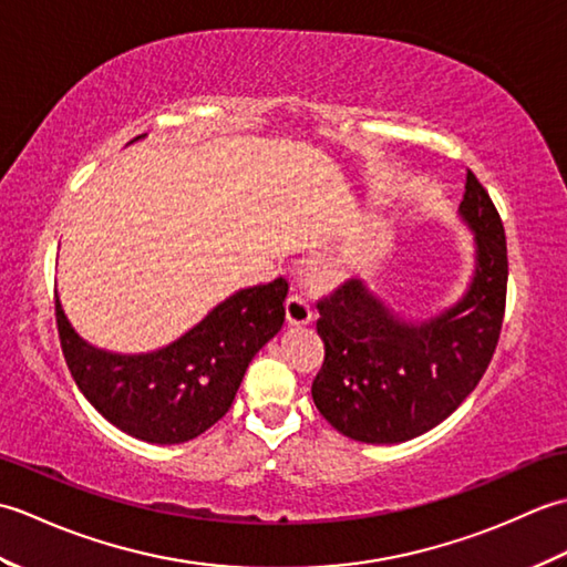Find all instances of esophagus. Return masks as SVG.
I'll use <instances>...</instances> for the list:
<instances>
[{
    "instance_id": "1",
    "label": "esophagus",
    "mask_w": 567,
    "mask_h": 567,
    "mask_svg": "<svg viewBox=\"0 0 567 567\" xmlns=\"http://www.w3.org/2000/svg\"><path fill=\"white\" fill-rule=\"evenodd\" d=\"M285 315H287V323H290V327H307V323L315 319V311H311V305L307 302L305 297H299V295L287 297Z\"/></svg>"
}]
</instances>
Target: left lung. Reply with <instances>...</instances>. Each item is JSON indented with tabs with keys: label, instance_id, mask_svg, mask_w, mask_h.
<instances>
[{
	"label": "left lung",
	"instance_id": "1",
	"mask_svg": "<svg viewBox=\"0 0 567 567\" xmlns=\"http://www.w3.org/2000/svg\"><path fill=\"white\" fill-rule=\"evenodd\" d=\"M457 216L473 234V272L453 305L396 315L351 280L319 302L327 358L311 384L319 414L360 443H402L451 416L497 348L507 299V238L485 187L467 173Z\"/></svg>",
	"mask_w": 567,
	"mask_h": 567
}]
</instances>
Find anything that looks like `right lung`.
<instances>
[{
	"instance_id": "1",
	"label": "right lung",
	"mask_w": 567,
	"mask_h": 567,
	"mask_svg": "<svg viewBox=\"0 0 567 567\" xmlns=\"http://www.w3.org/2000/svg\"><path fill=\"white\" fill-rule=\"evenodd\" d=\"M287 290L285 277L244 287L148 353H116L84 341L55 295L60 346L80 392L110 424L146 443H185L234 404L248 363L282 329Z\"/></svg>"
}]
</instances>
